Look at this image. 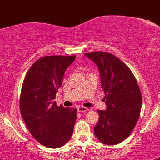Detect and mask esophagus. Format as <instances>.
Listing matches in <instances>:
<instances>
[{
  "label": "esophagus",
  "mask_w": 160,
  "mask_h": 160,
  "mask_svg": "<svg viewBox=\"0 0 160 160\" xmlns=\"http://www.w3.org/2000/svg\"><path fill=\"white\" fill-rule=\"evenodd\" d=\"M77 110H78V112H88L89 110L88 108H87V107H77Z\"/></svg>",
  "instance_id": "1"
}]
</instances>
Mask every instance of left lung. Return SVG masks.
Masks as SVG:
<instances>
[{
	"label": "left lung",
	"mask_w": 160,
	"mask_h": 160,
	"mask_svg": "<svg viewBox=\"0 0 160 160\" xmlns=\"http://www.w3.org/2000/svg\"><path fill=\"white\" fill-rule=\"evenodd\" d=\"M99 70L107 109L98 110L95 135L105 144L114 145L132 132L141 114L142 96L135 77L120 59L107 52L84 53Z\"/></svg>",
	"instance_id": "1"
}]
</instances>
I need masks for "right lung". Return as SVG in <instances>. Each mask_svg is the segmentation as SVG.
I'll use <instances>...</instances> for the list:
<instances>
[{
    "instance_id": "right-lung-1",
    "label": "right lung",
    "mask_w": 160,
    "mask_h": 160,
    "mask_svg": "<svg viewBox=\"0 0 160 160\" xmlns=\"http://www.w3.org/2000/svg\"><path fill=\"white\" fill-rule=\"evenodd\" d=\"M72 56H46L31 65L22 85L20 113L33 137L47 148H57L70 140L77 109L58 107L54 101Z\"/></svg>"
}]
</instances>
